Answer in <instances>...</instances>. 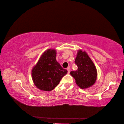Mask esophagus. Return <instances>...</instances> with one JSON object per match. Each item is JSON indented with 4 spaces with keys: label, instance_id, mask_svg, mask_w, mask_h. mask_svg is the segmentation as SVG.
Here are the masks:
<instances>
[{
    "label": "esophagus",
    "instance_id": "esophagus-1",
    "mask_svg": "<svg viewBox=\"0 0 124 124\" xmlns=\"http://www.w3.org/2000/svg\"><path fill=\"white\" fill-rule=\"evenodd\" d=\"M67 70H68V74H69V73L70 72V69L69 68H67Z\"/></svg>",
    "mask_w": 124,
    "mask_h": 124
}]
</instances>
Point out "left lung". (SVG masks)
<instances>
[{"mask_svg": "<svg viewBox=\"0 0 124 124\" xmlns=\"http://www.w3.org/2000/svg\"><path fill=\"white\" fill-rule=\"evenodd\" d=\"M75 62L78 70L71 71L70 75L75 78L77 85L83 90L92 86L96 82L97 70L88 54L85 50L79 49Z\"/></svg>", "mask_w": 124, "mask_h": 124, "instance_id": "1", "label": "left lung"}]
</instances>
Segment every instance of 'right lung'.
I'll return each instance as SVG.
<instances>
[{"label":"right lung","mask_w":124,"mask_h":124,"mask_svg":"<svg viewBox=\"0 0 124 124\" xmlns=\"http://www.w3.org/2000/svg\"><path fill=\"white\" fill-rule=\"evenodd\" d=\"M56 56L55 49H46L32 68V80L36 87L40 90L52 91L68 72L56 61Z\"/></svg>","instance_id":"right-lung-1"}]
</instances>
